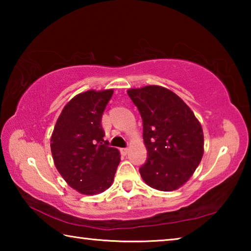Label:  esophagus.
<instances>
[{
	"label": "esophagus",
	"mask_w": 251,
	"mask_h": 251,
	"mask_svg": "<svg viewBox=\"0 0 251 251\" xmlns=\"http://www.w3.org/2000/svg\"><path fill=\"white\" fill-rule=\"evenodd\" d=\"M128 151H129V150L128 148H121V152H122V155H127L128 154Z\"/></svg>",
	"instance_id": "1"
}]
</instances>
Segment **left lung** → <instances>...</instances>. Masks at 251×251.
<instances>
[{
    "instance_id": "1",
    "label": "left lung",
    "mask_w": 251,
    "mask_h": 251,
    "mask_svg": "<svg viewBox=\"0 0 251 251\" xmlns=\"http://www.w3.org/2000/svg\"><path fill=\"white\" fill-rule=\"evenodd\" d=\"M143 120L148 158L139 168L143 180L160 192L186 184L201 164L203 133L197 117L175 93L158 85L129 88Z\"/></svg>"
}]
</instances>
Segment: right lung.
Listing matches in <instances>:
<instances>
[{
  "label": "right lung",
  "mask_w": 251,
  "mask_h": 251,
  "mask_svg": "<svg viewBox=\"0 0 251 251\" xmlns=\"http://www.w3.org/2000/svg\"><path fill=\"white\" fill-rule=\"evenodd\" d=\"M114 90H90L74 96L58 116L50 137L54 165L72 188L97 195L112 186L120 151L104 141L101 116Z\"/></svg>",
  "instance_id": "add662e5"
}]
</instances>
